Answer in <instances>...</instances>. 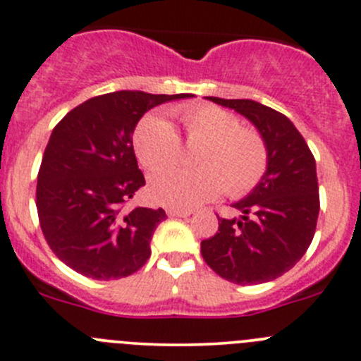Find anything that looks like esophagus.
Wrapping results in <instances>:
<instances>
[{"instance_id":"obj_1","label":"esophagus","mask_w":361,"mask_h":361,"mask_svg":"<svg viewBox=\"0 0 361 361\" xmlns=\"http://www.w3.org/2000/svg\"><path fill=\"white\" fill-rule=\"evenodd\" d=\"M166 214H169L170 217H188V216H191L192 210L176 209V207H170V209H166Z\"/></svg>"}]
</instances>
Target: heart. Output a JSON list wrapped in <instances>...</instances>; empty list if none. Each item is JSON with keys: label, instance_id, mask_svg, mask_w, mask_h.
I'll return each instance as SVG.
<instances>
[{"label": "heart", "instance_id": "1", "mask_svg": "<svg viewBox=\"0 0 361 361\" xmlns=\"http://www.w3.org/2000/svg\"><path fill=\"white\" fill-rule=\"evenodd\" d=\"M189 140H202L196 163L200 169H165L149 182L152 200L170 207H195L219 196H233L258 184L267 169V147L255 130L240 128L235 114L216 105H192L177 110ZM138 161L159 170L177 159L180 137L161 114L142 117L133 133Z\"/></svg>", "mask_w": 361, "mask_h": 361}]
</instances>
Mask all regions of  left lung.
Masks as SVG:
<instances>
[{
    "mask_svg": "<svg viewBox=\"0 0 361 361\" xmlns=\"http://www.w3.org/2000/svg\"><path fill=\"white\" fill-rule=\"evenodd\" d=\"M205 99L235 110L255 124L267 147V170L233 205L240 217L219 219L202 240L207 265L233 284H262L293 269L312 242L319 214L316 161L295 124L252 99Z\"/></svg>",
    "mask_w": 361,
    "mask_h": 361,
    "instance_id": "1",
    "label": "left lung"
}]
</instances>
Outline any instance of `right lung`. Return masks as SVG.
<instances>
[{
	"instance_id": "obj_1",
	"label": "right lung",
	"mask_w": 361,
	"mask_h": 361,
	"mask_svg": "<svg viewBox=\"0 0 361 361\" xmlns=\"http://www.w3.org/2000/svg\"><path fill=\"white\" fill-rule=\"evenodd\" d=\"M195 94L116 91L75 106L49 138L37 184L45 240L75 272L96 281L128 277L151 256L163 209L124 212L145 185L133 151V131L145 112Z\"/></svg>"
}]
</instances>
